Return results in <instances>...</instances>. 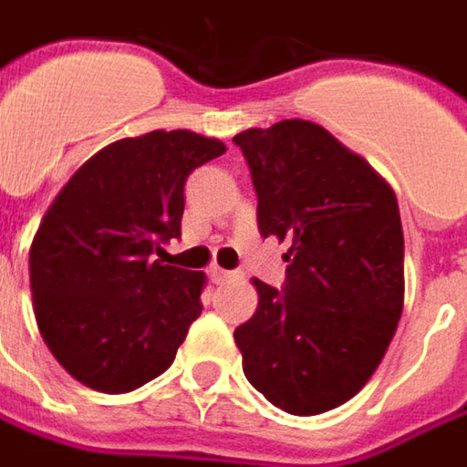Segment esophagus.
Here are the masks:
<instances>
[{"instance_id":"34e87169","label":"esophagus","mask_w":467,"mask_h":467,"mask_svg":"<svg viewBox=\"0 0 467 467\" xmlns=\"http://www.w3.org/2000/svg\"><path fill=\"white\" fill-rule=\"evenodd\" d=\"M209 276H212V282L214 284H222L227 282V279H233L234 271H227V268H222V265H212V268H209Z\"/></svg>"}]
</instances>
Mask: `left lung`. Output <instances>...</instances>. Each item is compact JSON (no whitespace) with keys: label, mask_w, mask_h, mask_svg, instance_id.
Masks as SVG:
<instances>
[{"label":"left lung","mask_w":467,"mask_h":467,"mask_svg":"<svg viewBox=\"0 0 467 467\" xmlns=\"http://www.w3.org/2000/svg\"><path fill=\"white\" fill-rule=\"evenodd\" d=\"M248 160L258 230L289 243L286 284L253 279L234 328L248 382L276 409L315 416L362 390L403 313V227L390 183L323 126L286 119L233 139Z\"/></svg>","instance_id":"1"}]
</instances>
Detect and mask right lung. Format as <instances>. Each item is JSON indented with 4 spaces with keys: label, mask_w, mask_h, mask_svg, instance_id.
Wrapping results in <instances>:
<instances>
[{
    "label": "right lung",
    "mask_w": 467,
    "mask_h": 467,
    "mask_svg": "<svg viewBox=\"0 0 467 467\" xmlns=\"http://www.w3.org/2000/svg\"><path fill=\"white\" fill-rule=\"evenodd\" d=\"M227 152L196 131H150L92 154L58 191L30 245L33 313L77 382L129 393L168 369L202 315L203 271L154 261L181 237L183 185Z\"/></svg>",
    "instance_id": "add662e5"
}]
</instances>
